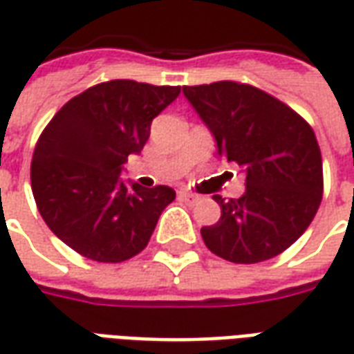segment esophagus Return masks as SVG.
<instances>
[{"label":"esophagus","mask_w":354,"mask_h":354,"mask_svg":"<svg viewBox=\"0 0 354 354\" xmlns=\"http://www.w3.org/2000/svg\"><path fill=\"white\" fill-rule=\"evenodd\" d=\"M178 195H180V199H182V201H187V203H195V201H199V197H197L195 193L185 192V189H182V192L178 193Z\"/></svg>","instance_id":"esophagus-1"}]
</instances>
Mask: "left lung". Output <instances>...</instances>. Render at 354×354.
Masks as SVG:
<instances>
[{
	"instance_id": "left-lung-1",
	"label": "left lung",
	"mask_w": 354,
	"mask_h": 354,
	"mask_svg": "<svg viewBox=\"0 0 354 354\" xmlns=\"http://www.w3.org/2000/svg\"><path fill=\"white\" fill-rule=\"evenodd\" d=\"M214 134L218 155L246 172L239 199L214 195L222 216L201 230L210 252L233 263L271 260L309 227L322 201V157L311 124L284 102L237 81L184 87Z\"/></svg>"
}]
</instances>
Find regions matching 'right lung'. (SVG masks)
<instances>
[{
  "mask_svg": "<svg viewBox=\"0 0 354 354\" xmlns=\"http://www.w3.org/2000/svg\"><path fill=\"white\" fill-rule=\"evenodd\" d=\"M178 94L170 85L106 81L66 102L45 127L32 157V193L49 230L77 254L119 263L147 246L176 192L129 187L119 174Z\"/></svg>",
  "mask_w": 354,
  "mask_h": 354,
  "instance_id": "add662e5",
  "label": "right lung"
}]
</instances>
